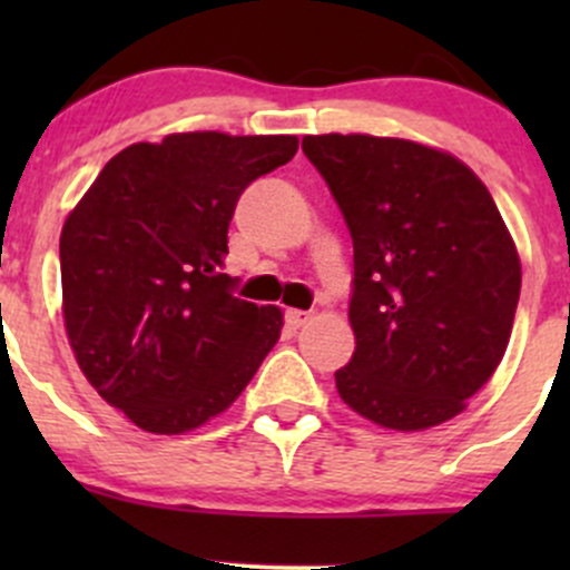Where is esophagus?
Masks as SVG:
<instances>
[{
  "mask_svg": "<svg viewBox=\"0 0 570 570\" xmlns=\"http://www.w3.org/2000/svg\"><path fill=\"white\" fill-rule=\"evenodd\" d=\"M284 320H286V325H289V327H303L308 320H312V312H301V308H289V312L284 314Z\"/></svg>",
  "mask_w": 570,
  "mask_h": 570,
  "instance_id": "34e87169",
  "label": "esophagus"
}]
</instances>
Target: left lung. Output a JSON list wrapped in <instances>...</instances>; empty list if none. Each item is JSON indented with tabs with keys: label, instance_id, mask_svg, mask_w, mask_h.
Returning <instances> with one entry per match:
<instances>
[{
	"label": "left lung",
	"instance_id": "8db88e82",
	"mask_svg": "<svg viewBox=\"0 0 570 570\" xmlns=\"http://www.w3.org/2000/svg\"><path fill=\"white\" fill-rule=\"evenodd\" d=\"M303 154L353 237L355 353L338 396L402 433L458 416L497 372L521 292L491 193L452 154L396 137L308 135Z\"/></svg>",
	"mask_w": 570,
	"mask_h": 570
}]
</instances>
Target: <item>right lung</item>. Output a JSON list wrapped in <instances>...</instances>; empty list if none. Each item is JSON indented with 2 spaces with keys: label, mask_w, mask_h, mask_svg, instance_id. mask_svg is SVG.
<instances>
[{
  "label": "right lung",
  "mask_w": 570,
  "mask_h": 570,
  "mask_svg": "<svg viewBox=\"0 0 570 570\" xmlns=\"http://www.w3.org/2000/svg\"><path fill=\"white\" fill-rule=\"evenodd\" d=\"M297 137L184 131L115 154L60 234L62 317L94 389L178 435L226 411L278 342L281 308L234 297L228 223Z\"/></svg>",
  "instance_id": "right-lung-1"
}]
</instances>
